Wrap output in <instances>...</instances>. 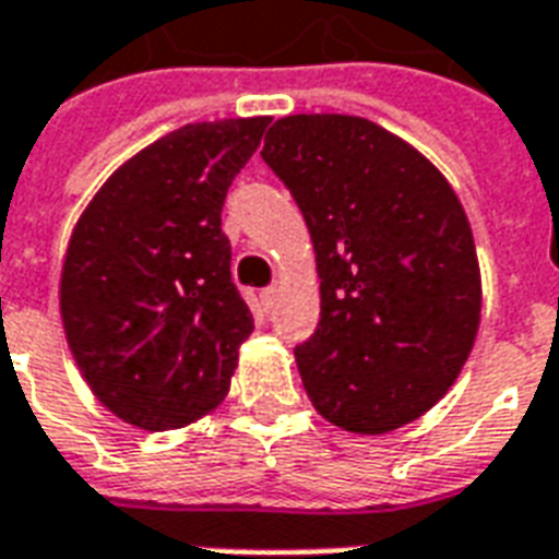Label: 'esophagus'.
I'll list each match as a JSON object with an SVG mask.
<instances>
[{
  "label": "esophagus",
  "mask_w": 559,
  "mask_h": 559,
  "mask_svg": "<svg viewBox=\"0 0 559 559\" xmlns=\"http://www.w3.org/2000/svg\"><path fill=\"white\" fill-rule=\"evenodd\" d=\"M275 301H278V289H275V287L261 289V307L266 310V313H270L272 307H275Z\"/></svg>",
  "instance_id": "1"
}]
</instances>
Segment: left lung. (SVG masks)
<instances>
[{"mask_svg": "<svg viewBox=\"0 0 559 559\" xmlns=\"http://www.w3.org/2000/svg\"><path fill=\"white\" fill-rule=\"evenodd\" d=\"M261 156L305 214L322 281L319 328L296 348L307 397L345 432L412 424L450 391L481 316L459 197L368 118H278Z\"/></svg>", "mask_w": 559, "mask_h": 559, "instance_id": "obj_1", "label": "left lung"}]
</instances>
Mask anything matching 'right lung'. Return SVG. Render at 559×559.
<instances>
[{
	"instance_id": "add662e5",
	"label": "right lung",
	"mask_w": 559,
	"mask_h": 559,
	"mask_svg": "<svg viewBox=\"0 0 559 559\" xmlns=\"http://www.w3.org/2000/svg\"><path fill=\"white\" fill-rule=\"evenodd\" d=\"M270 118L186 124L135 153L78 219L60 316L92 394L139 429H179L228 394L254 331L219 214Z\"/></svg>"
}]
</instances>
